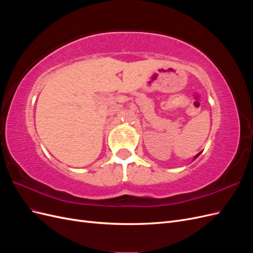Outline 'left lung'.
Returning a JSON list of instances; mask_svg holds the SVG:
<instances>
[{
    "instance_id": "8db88e82",
    "label": "left lung",
    "mask_w": 253,
    "mask_h": 253,
    "mask_svg": "<svg viewBox=\"0 0 253 253\" xmlns=\"http://www.w3.org/2000/svg\"><path fill=\"white\" fill-rule=\"evenodd\" d=\"M198 155H200V154H197V155H196V156H195V158H197V156H198Z\"/></svg>"
}]
</instances>
